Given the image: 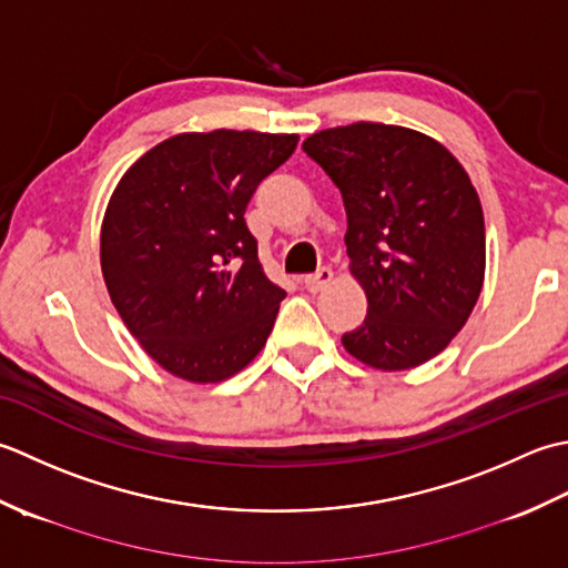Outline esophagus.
Instances as JSON below:
<instances>
[{"label": "esophagus", "instance_id": "34e87169", "mask_svg": "<svg viewBox=\"0 0 568 568\" xmlns=\"http://www.w3.org/2000/svg\"><path fill=\"white\" fill-rule=\"evenodd\" d=\"M333 282V272L328 270V267H323V270H318L316 274H306L304 280H301V284L306 286V292H311V294H316V292H321L323 286H328Z\"/></svg>", "mask_w": 568, "mask_h": 568}]
</instances>
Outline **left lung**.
Wrapping results in <instances>:
<instances>
[{
	"mask_svg": "<svg viewBox=\"0 0 568 568\" xmlns=\"http://www.w3.org/2000/svg\"><path fill=\"white\" fill-rule=\"evenodd\" d=\"M304 152L341 189L363 326L343 333L357 361L409 369L466 326L485 276L480 199L456 156L407 126L355 122L311 134Z\"/></svg>",
	"mask_w": 568,
	"mask_h": 568,
	"instance_id": "obj_1",
	"label": "left lung"
}]
</instances>
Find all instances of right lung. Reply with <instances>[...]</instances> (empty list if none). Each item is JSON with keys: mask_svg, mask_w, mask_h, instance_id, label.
<instances>
[{"mask_svg": "<svg viewBox=\"0 0 568 568\" xmlns=\"http://www.w3.org/2000/svg\"><path fill=\"white\" fill-rule=\"evenodd\" d=\"M296 134L189 132L134 161L108 203L100 264L139 345L189 382H220L267 343L284 288L257 257L245 207Z\"/></svg>", "mask_w": 568, "mask_h": 568, "instance_id": "right-lung-1", "label": "right lung"}]
</instances>
